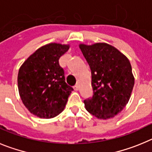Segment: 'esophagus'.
I'll return each instance as SVG.
<instances>
[{
  "label": "esophagus",
  "instance_id": "1",
  "mask_svg": "<svg viewBox=\"0 0 152 152\" xmlns=\"http://www.w3.org/2000/svg\"><path fill=\"white\" fill-rule=\"evenodd\" d=\"M73 89H74L75 91H78L79 89H80V86H79V85H76L74 86V88H73Z\"/></svg>",
  "mask_w": 152,
  "mask_h": 152
}]
</instances>
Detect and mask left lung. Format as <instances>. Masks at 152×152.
Segmentation results:
<instances>
[{
    "mask_svg": "<svg viewBox=\"0 0 152 152\" xmlns=\"http://www.w3.org/2000/svg\"><path fill=\"white\" fill-rule=\"evenodd\" d=\"M79 47L91 69L93 96L85 100L89 113L109 119L121 113L131 97L134 77L129 59L106 43H80Z\"/></svg>",
    "mask_w": 152,
    "mask_h": 152,
    "instance_id": "1",
    "label": "left lung"
}]
</instances>
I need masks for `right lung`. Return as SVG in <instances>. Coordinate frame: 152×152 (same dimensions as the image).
I'll return each mask as SVG.
<instances>
[{
	"label": "right lung",
	"mask_w": 152,
	"mask_h": 152,
	"mask_svg": "<svg viewBox=\"0 0 152 152\" xmlns=\"http://www.w3.org/2000/svg\"><path fill=\"white\" fill-rule=\"evenodd\" d=\"M69 44L50 43L37 49L19 69L18 86L22 102L30 113L52 118L61 113L72 88L66 85L59 59Z\"/></svg>",
	"instance_id": "right-lung-1"
}]
</instances>
